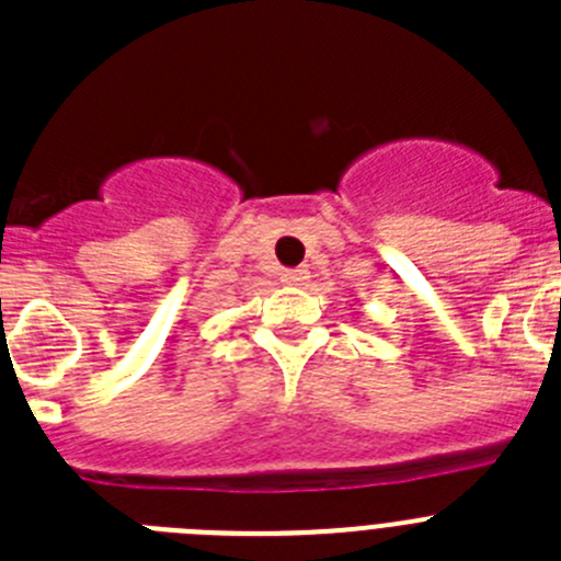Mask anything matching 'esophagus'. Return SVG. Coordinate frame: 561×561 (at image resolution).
<instances>
[{
	"mask_svg": "<svg viewBox=\"0 0 561 561\" xmlns=\"http://www.w3.org/2000/svg\"><path fill=\"white\" fill-rule=\"evenodd\" d=\"M280 280H284L286 286H300V284H306V280H309V272H306V270H284Z\"/></svg>",
	"mask_w": 561,
	"mask_h": 561,
	"instance_id": "obj_1",
	"label": "esophagus"
}]
</instances>
